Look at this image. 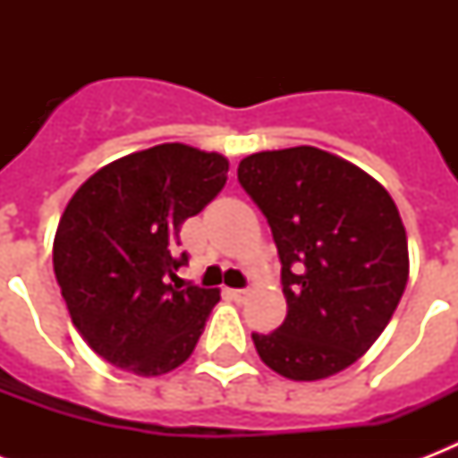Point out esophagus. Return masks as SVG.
Wrapping results in <instances>:
<instances>
[{"label": "esophagus", "instance_id": "1", "mask_svg": "<svg viewBox=\"0 0 458 458\" xmlns=\"http://www.w3.org/2000/svg\"><path fill=\"white\" fill-rule=\"evenodd\" d=\"M228 297L235 301H244V297H247V290H228Z\"/></svg>", "mask_w": 458, "mask_h": 458}]
</instances>
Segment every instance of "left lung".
<instances>
[{
	"label": "left lung",
	"instance_id": "8db88e82",
	"mask_svg": "<svg viewBox=\"0 0 458 458\" xmlns=\"http://www.w3.org/2000/svg\"><path fill=\"white\" fill-rule=\"evenodd\" d=\"M237 180L278 247L287 316L251 333L290 380L335 376L369 352L409 280L404 223L380 182L344 158L293 147L242 158Z\"/></svg>",
	"mask_w": 458,
	"mask_h": 458
}]
</instances>
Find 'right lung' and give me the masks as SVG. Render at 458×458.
I'll return each mask as SVG.
<instances>
[{"label": "right lung", "mask_w": 458, "mask_h": 458, "mask_svg": "<svg viewBox=\"0 0 458 458\" xmlns=\"http://www.w3.org/2000/svg\"><path fill=\"white\" fill-rule=\"evenodd\" d=\"M228 180V161L158 145L81 185L54 237V273L73 326L97 354L138 376L178 369L204 333L218 290L168 285L187 264L180 228Z\"/></svg>", "instance_id": "1"}]
</instances>
